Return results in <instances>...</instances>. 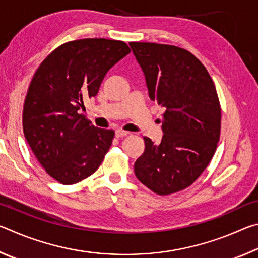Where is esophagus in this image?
<instances>
[{
  "mask_svg": "<svg viewBox=\"0 0 258 258\" xmlns=\"http://www.w3.org/2000/svg\"><path fill=\"white\" fill-rule=\"evenodd\" d=\"M130 132H127V131H124L121 128H117L116 130V137L117 138H123V137H126V135H128Z\"/></svg>",
  "mask_w": 258,
  "mask_h": 258,
  "instance_id": "obj_1",
  "label": "esophagus"
}]
</instances>
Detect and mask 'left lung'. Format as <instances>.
<instances>
[{
	"mask_svg": "<svg viewBox=\"0 0 258 258\" xmlns=\"http://www.w3.org/2000/svg\"><path fill=\"white\" fill-rule=\"evenodd\" d=\"M146 76L151 101L165 108L160 143L145 137L134 164L138 180L160 196L190 186L216 151L221 104L211 75L199 59L178 46L131 42Z\"/></svg>",
	"mask_w": 258,
	"mask_h": 258,
	"instance_id": "left-lung-1",
	"label": "left lung"
}]
</instances>
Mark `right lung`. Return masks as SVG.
I'll return each mask as SVG.
<instances>
[{
    "instance_id": "add662e5",
    "label": "right lung",
    "mask_w": 258,
    "mask_h": 258,
    "mask_svg": "<svg viewBox=\"0 0 258 258\" xmlns=\"http://www.w3.org/2000/svg\"><path fill=\"white\" fill-rule=\"evenodd\" d=\"M130 52L123 41L82 38L56 47L35 72L24 102V134L45 172L61 184L92 175L110 148L115 132L95 127L78 110Z\"/></svg>"
}]
</instances>
